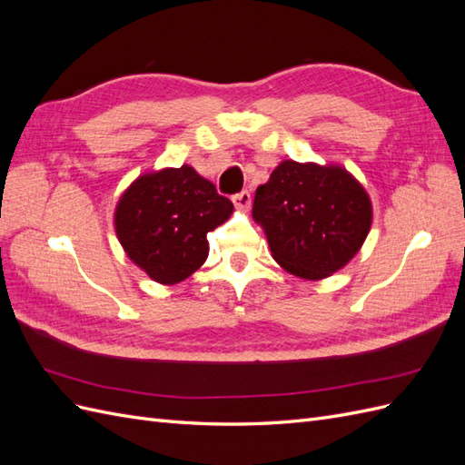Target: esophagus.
Returning <instances> with one entry per match:
<instances>
[{
  "mask_svg": "<svg viewBox=\"0 0 465 465\" xmlns=\"http://www.w3.org/2000/svg\"><path fill=\"white\" fill-rule=\"evenodd\" d=\"M232 203H234V207L236 209H248L250 207V203H252V198H250V192H246V190H242L241 193H234L232 195Z\"/></svg>",
  "mask_w": 465,
  "mask_h": 465,
  "instance_id": "1",
  "label": "esophagus"
}]
</instances>
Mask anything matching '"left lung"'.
I'll use <instances>...</instances> for the list:
<instances>
[{"label":"left lung","mask_w":465,"mask_h":465,"mask_svg":"<svg viewBox=\"0 0 465 465\" xmlns=\"http://www.w3.org/2000/svg\"><path fill=\"white\" fill-rule=\"evenodd\" d=\"M252 217L283 270L318 281L340 272L361 250L372 203L341 166L283 161L258 186Z\"/></svg>","instance_id":"obj_1"}]
</instances>
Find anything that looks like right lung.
<instances>
[{"label":"right lung","mask_w":465,"mask_h":465,"mask_svg":"<svg viewBox=\"0 0 465 465\" xmlns=\"http://www.w3.org/2000/svg\"><path fill=\"white\" fill-rule=\"evenodd\" d=\"M234 211L192 166L142 174L122 193L114 229L128 258L157 283L174 285L200 270L207 232Z\"/></svg>","instance_id":"right-lung-1"}]
</instances>
